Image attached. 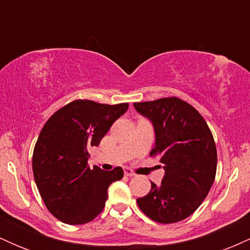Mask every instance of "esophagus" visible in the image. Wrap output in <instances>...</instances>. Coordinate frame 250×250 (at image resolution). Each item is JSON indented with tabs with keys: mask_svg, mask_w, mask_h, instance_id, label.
I'll use <instances>...</instances> for the list:
<instances>
[{
	"mask_svg": "<svg viewBox=\"0 0 250 250\" xmlns=\"http://www.w3.org/2000/svg\"><path fill=\"white\" fill-rule=\"evenodd\" d=\"M125 176H134L135 173L133 170H131L130 168H125Z\"/></svg>",
	"mask_w": 250,
	"mask_h": 250,
	"instance_id": "1",
	"label": "esophagus"
}]
</instances>
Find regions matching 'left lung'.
Returning a JSON list of instances; mask_svg holds the SVG:
<instances>
[{"instance_id":"left-lung-1","label":"left lung","mask_w":250,"mask_h":250,"mask_svg":"<svg viewBox=\"0 0 250 250\" xmlns=\"http://www.w3.org/2000/svg\"><path fill=\"white\" fill-rule=\"evenodd\" d=\"M134 107L153 122L156 142L150 156H159L166 173L160 186L137 199L139 208L159 223L187 219L200 207L213 186L217 151L213 134L202 115L176 96Z\"/></svg>"}]
</instances>
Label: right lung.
Listing matches in <instances>:
<instances>
[{
    "instance_id": "obj_1",
    "label": "right lung",
    "mask_w": 250,
    "mask_h": 250,
    "mask_svg": "<svg viewBox=\"0 0 250 250\" xmlns=\"http://www.w3.org/2000/svg\"><path fill=\"white\" fill-rule=\"evenodd\" d=\"M128 107L129 103L74 100L43 125L34 148L33 173L45 207L57 220L84 225L103 210L108 187L122 179L123 169H91L88 150L100 145Z\"/></svg>"
}]
</instances>
